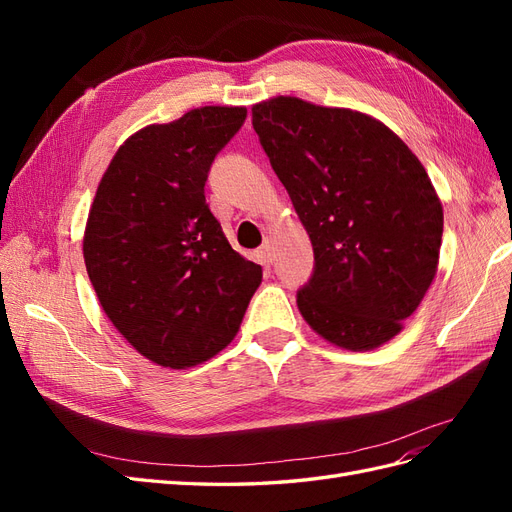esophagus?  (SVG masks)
Listing matches in <instances>:
<instances>
[{
	"label": "esophagus",
	"mask_w": 512,
	"mask_h": 512,
	"mask_svg": "<svg viewBox=\"0 0 512 512\" xmlns=\"http://www.w3.org/2000/svg\"><path fill=\"white\" fill-rule=\"evenodd\" d=\"M260 260L262 262H273V258H275V247H273V241L271 239H267L265 241V245L260 247Z\"/></svg>",
	"instance_id": "esophagus-1"
}]
</instances>
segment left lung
Returning <instances> with one entry per match:
<instances>
[{
	"mask_svg": "<svg viewBox=\"0 0 512 512\" xmlns=\"http://www.w3.org/2000/svg\"><path fill=\"white\" fill-rule=\"evenodd\" d=\"M252 123L314 247L301 316L339 348L386 344L438 271L444 213L425 166L352 108L277 96L252 106Z\"/></svg>",
	"mask_w": 512,
	"mask_h": 512,
	"instance_id": "obj_1",
	"label": "left lung"
}]
</instances>
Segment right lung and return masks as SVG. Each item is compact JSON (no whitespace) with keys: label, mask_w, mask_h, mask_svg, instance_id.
I'll use <instances>...</instances> for the list:
<instances>
[{"label":"right lung","mask_w":512,"mask_h":512,"mask_svg":"<svg viewBox=\"0 0 512 512\" xmlns=\"http://www.w3.org/2000/svg\"><path fill=\"white\" fill-rule=\"evenodd\" d=\"M245 115V106H200L138 130L89 209L83 256L98 301L156 365L185 369L224 350L262 282L205 200L211 162Z\"/></svg>","instance_id":"1"}]
</instances>
